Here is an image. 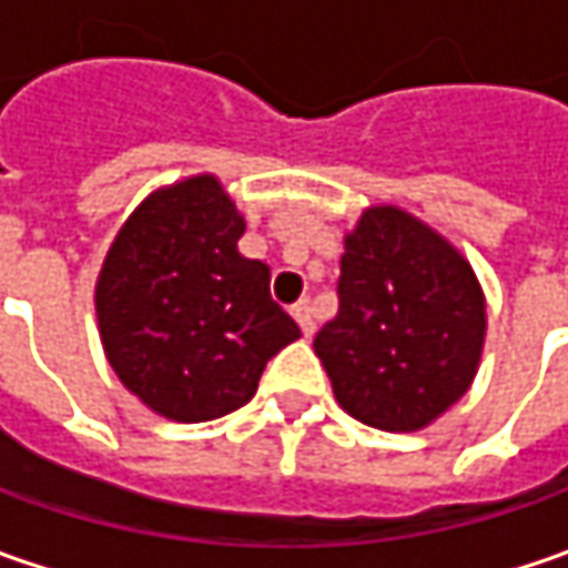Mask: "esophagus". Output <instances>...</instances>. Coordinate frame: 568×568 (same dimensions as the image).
Masks as SVG:
<instances>
[{"mask_svg": "<svg viewBox=\"0 0 568 568\" xmlns=\"http://www.w3.org/2000/svg\"><path fill=\"white\" fill-rule=\"evenodd\" d=\"M294 318L300 322V328H303V335L306 338H313V332H316V316H313V303L310 300H300V303H294Z\"/></svg>", "mask_w": 568, "mask_h": 568, "instance_id": "obj_1", "label": "esophagus"}]
</instances>
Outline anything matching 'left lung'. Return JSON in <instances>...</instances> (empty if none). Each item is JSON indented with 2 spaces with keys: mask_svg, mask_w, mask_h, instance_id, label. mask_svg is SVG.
<instances>
[{
  "mask_svg": "<svg viewBox=\"0 0 568 568\" xmlns=\"http://www.w3.org/2000/svg\"><path fill=\"white\" fill-rule=\"evenodd\" d=\"M487 303L468 258L395 205L344 236L338 313L313 341L338 404L361 424L414 433L477 376Z\"/></svg>",
  "mask_w": 568,
  "mask_h": 568,
  "instance_id": "1",
  "label": "left lung"
}]
</instances>
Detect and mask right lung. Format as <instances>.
<instances>
[{"label": "right lung", "instance_id": "obj_1", "mask_svg": "<svg viewBox=\"0 0 568 568\" xmlns=\"http://www.w3.org/2000/svg\"><path fill=\"white\" fill-rule=\"evenodd\" d=\"M243 230L217 176L199 173L151 192L103 258L94 306L106 361L166 420L243 407L265 363L300 338L268 265L236 250Z\"/></svg>", "mask_w": 568, "mask_h": 568}]
</instances>
